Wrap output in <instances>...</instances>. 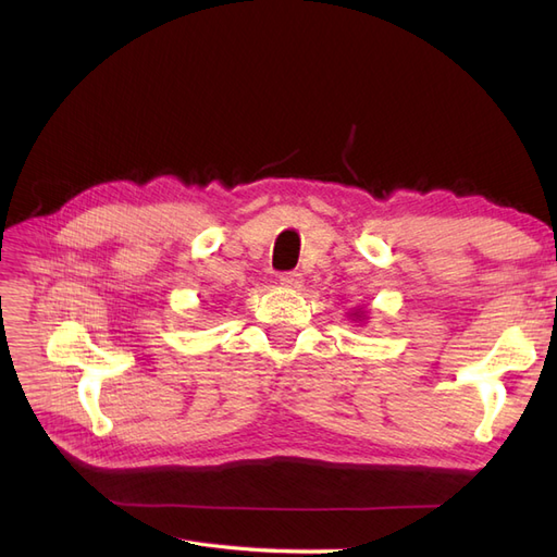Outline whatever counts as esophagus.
Wrapping results in <instances>:
<instances>
[{
	"label": "esophagus",
	"instance_id": "esophagus-1",
	"mask_svg": "<svg viewBox=\"0 0 557 557\" xmlns=\"http://www.w3.org/2000/svg\"><path fill=\"white\" fill-rule=\"evenodd\" d=\"M278 281H281L283 288H299V285L305 283V276H301L299 272H283L278 276Z\"/></svg>",
	"mask_w": 557,
	"mask_h": 557
}]
</instances>
